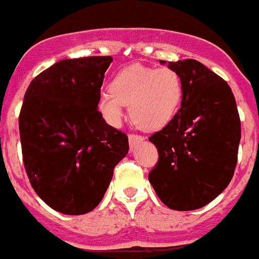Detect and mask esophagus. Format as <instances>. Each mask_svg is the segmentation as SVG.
<instances>
[{
	"label": "esophagus",
	"instance_id": "1",
	"mask_svg": "<svg viewBox=\"0 0 259 259\" xmlns=\"http://www.w3.org/2000/svg\"><path fill=\"white\" fill-rule=\"evenodd\" d=\"M143 137L138 136V134H129V143H130V150L133 151V148L136 147L139 142H142Z\"/></svg>",
	"mask_w": 259,
	"mask_h": 259
}]
</instances>
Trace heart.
I'll return each mask as SVG.
<instances>
[{"instance_id":"b5f03b06","label":"heart","mask_w":259,"mask_h":259,"mask_svg":"<svg viewBox=\"0 0 259 259\" xmlns=\"http://www.w3.org/2000/svg\"><path fill=\"white\" fill-rule=\"evenodd\" d=\"M183 95V78L176 70L134 64L116 74L111 90L99 94L98 108L107 122L118 125L129 105L130 117L138 126L156 130L175 117Z\"/></svg>"}]
</instances>
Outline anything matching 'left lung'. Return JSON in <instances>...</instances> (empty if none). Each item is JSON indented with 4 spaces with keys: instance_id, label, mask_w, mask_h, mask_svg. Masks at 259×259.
I'll return each mask as SVG.
<instances>
[{
    "instance_id": "obj_1",
    "label": "left lung",
    "mask_w": 259,
    "mask_h": 259,
    "mask_svg": "<svg viewBox=\"0 0 259 259\" xmlns=\"http://www.w3.org/2000/svg\"><path fill=\"white\" fill-rule=\"evenodd\" d=\"M168 67L183 78L184 95L175 117L148 138L159 152L148 180L165 206L197 210L231 183L241 122L232 90L223 78L190 58L168 62Z\"/></svg>"
}]
</instances>
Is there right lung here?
Returning a JSON list of instances; mask_svg holds the SVG:
<instances>
[{
  "instance_id": "right-lung-1",
  "label": "right lung",
  "mask_w": 259,
  "mask_h": 259,
  "mask_svg": "<svg viewBox=\"0 0 259 259\" xmlns=\"http://www.w3.org/2000/svg\"><path fill=\"white\" fill-rule=\"evenodd\" d=\"M111 56L56 62L35 76L19 114L22 155L36 194L66 215L100 203L117 164L126 156L125 133L98 111Z\"/></svg>"
}]
</instances>
